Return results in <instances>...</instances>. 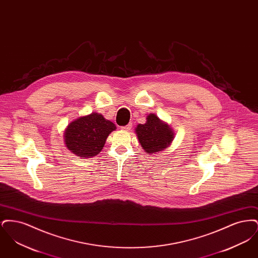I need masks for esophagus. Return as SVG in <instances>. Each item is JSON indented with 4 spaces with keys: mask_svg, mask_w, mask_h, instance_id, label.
Here are the masks:
<instances>
[{
    "mask_svg": "<svg viewBox=\"0 0 258 258\" xmlns=\"http://www.w3.org/2000/svg\"><path fill=\"white\" fill-rule=\"evenodd\" d=\"M133 127V123H128L126 125H123V126H121V128L123 130V131H130L131 128Z\"/></svg>",
    "mask_w": 258,
    "mask_h": 258,
    "instance_id": "obj_1",
    "label": "esophagus"
}]
</instances>
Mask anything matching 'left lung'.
I'll use <instances>...</instances> for the list:
<instances>
[{"mask_svg": "<svg viewBox=\"0 0 258 258\" xmlns=\"http://www.w3.org/2000/svg\"><path fill=\"white\" fill-rule=\"evenodd\" d=\"M135 132L141 146L148 154L166 149L174 138L170 126L162 123L155 114H150L147 122L143 124L139 123Z\"/></svg>", "mask_w": 258, "mask_h": 258, "instance_id": "8db88e82", "label": "left lung"}]
</instances>
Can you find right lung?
<instances>
[{
	"instance_id": "add662e5",
	"label": "right lung",
	"mask_w": 258,
	"mask_h": 258,
	"mask_svg": "<svg viewBox=\"0 0 258 258\" xmlns=\"http://www.w3.org/2000/svg\"><path fill=\"white\" fill-rule=\"evenodd\" d=\"M116 130L114 123L102 115L92 113L70 123L64 132V143L74 155L91 158L99 154L111 132Z\"/></svg>"
}]
</instances>
